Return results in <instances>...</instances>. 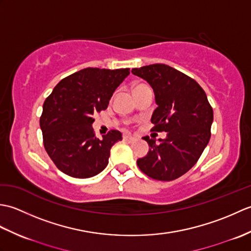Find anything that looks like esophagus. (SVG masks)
I'll list each match as a JSON object with an SVG mask.
<instances>
[{"mask_svg": "<svg viewBox=\"0 0 251 251\" xmlns=\"http://www.w3.org/2000/svg\"><path fill=\"white\" fill-rule=\"evenodd\" d=\"M124 140H127V141H134V140H135V137H132L131 135H124Z\"/></svg>", "mask_w": 251, "mask_h": 251, "instance_id": "1", "label": "esophagus"}]
</instances>
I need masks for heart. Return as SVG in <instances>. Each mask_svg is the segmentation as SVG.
Wrapping results in <instances>:
<instances>
[{"label":"heart","mask_w":251,"mask_h":251,"mask_svg":"<svg viewBox=\"0 0 251 251\" xmlns=\"http://www.w3.org/2000/svg\"><path fill=\"white\" fill-rule=\"evenodd\" d=\"M142 85H143V84H141V85H137V86H135V87H134V89H135V88H137V87H139V86H142Z\"/></svg>","instance_id":"heart-1"}]
</instances>
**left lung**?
<instances>
[{
    "label": "left lung",
    "mask_w": 251,
    "mask_h": 251,
    "mask_svg": "<svg viewBox=\"0 0 251 251\" xmlns=\"http://www.w3.org/2000/svg\"><path fill=\"white\" fill-rule=\"evenodd\" d=\"M131 73L150 84L155 95L152 129L167 132L159 142L143 137L150 150L137 159L138 167L152 179H177L194 166L209 142L214 111L199 83L172 67L155 63Z\"/></svg>",
    "instance_id": "8db88e82"
}]
</instances>
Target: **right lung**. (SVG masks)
<instances>
[{
  "label": "right lung",
  "mask_w": 251,
  "mask_h": 251,
  "mask_svg": "<svg viewBox=\"0 0 251 251\" xmlns=\"http://www.w3.org/2000/svg\"><path fill=\"white\" fill-rule=\"evenodd\" d=\"M129 69L86 68L58 83L43 104L40 126L45 150L57 168L73 178H90L109 163L110 150L123 139L119 130L95 136L94 114L105 110Z\"/></svg>",
  "instance_id": "1"
}]
</instances>
